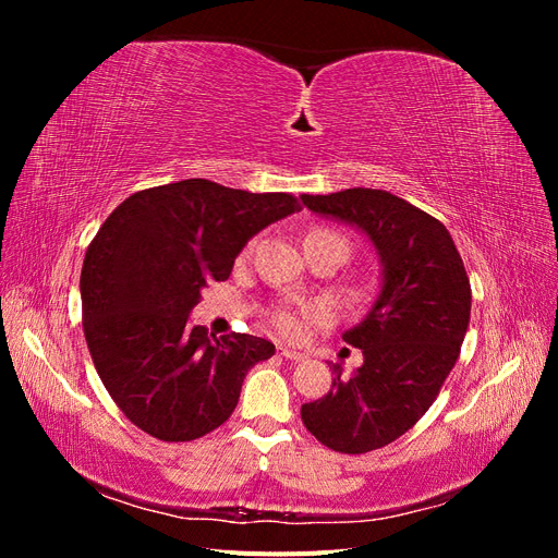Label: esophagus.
I'll return each instance as SVG.
<instances>
[{
    "label": "esophagus",
    "instance_id": "34e87169",
    "mask_svg": "<svg viewBox=\"0 0 558 558\" xmlns=\"http://www.w3.org/2000/svg\"><path fill=\"white\" fill-rule=\"evenodd\" d=\"M279 356H283L286 361H291V363H300V361L307 359L305 353H300V351H295V349H286V347L279 349Z\"/></svg>",
    "mask_w": 558,
    "mask_h": 558
}]
</instances>
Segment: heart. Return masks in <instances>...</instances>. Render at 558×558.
<instances>
[{
  "label": "heart",
  "mask_w": 558,
  "mask_h": 558,
  "mask_svg": "<svg viewBox=\"0 0 558 558\" xmlns=\"http://www.w3.org/2000/svg\"><path fill=\"white\" fill-rule=\"evenodd\" d=\"M328 314V307L320 305V302H314V305H305L300 310H291V307H283L277 310L272 314V324L279 330V335L289 337V340H298V337L305 335V326L307 320H318Z\"/></svg>",
  "instance_id": "b5f03b06"
}]
</instances>
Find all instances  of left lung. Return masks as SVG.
<instances>
[{"label":"left lung","mask_w":558,"mask_h":558,"mask_svg":"<svg viewBox=\"0 0 558 558\" xmlns=\"http://www.w3.org/2000/svg\"><path fill=\"white\" fill-rule=\"evenodd\" d=\"M302 205L363 230L381 258L373 310L342 335L363 365L349 379L332 365L330 391L300 410L320 445L365 453L408 433L440 393L470 324V279L449 230L393 193L347 189Z\"/></svg>","instance_id":"left-lung-1"}]
</instances>
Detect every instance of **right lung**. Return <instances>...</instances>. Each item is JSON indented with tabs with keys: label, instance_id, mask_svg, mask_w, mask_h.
Segmentation results:
<instances>
[{
	"label": "right lung",
	"instance_id": "add662e5",
	"mask_svg": "<svg viewBox=\"0 0 558 558\" xmlns=\"http://www.w3.org/2000/svg\"><path fill=\"white\" fill-rule=\"evenodd\" d=\"M300 211L289 193L185 179L130 195L86 251L83 332L121 412L162 442H191L238 408L242 381L275 356L263 337L189 326L199 293L226 281L253 234Z\"/></svg>",
	"mask_w": 558,
	"mask_h": 558
}]
</instances>
